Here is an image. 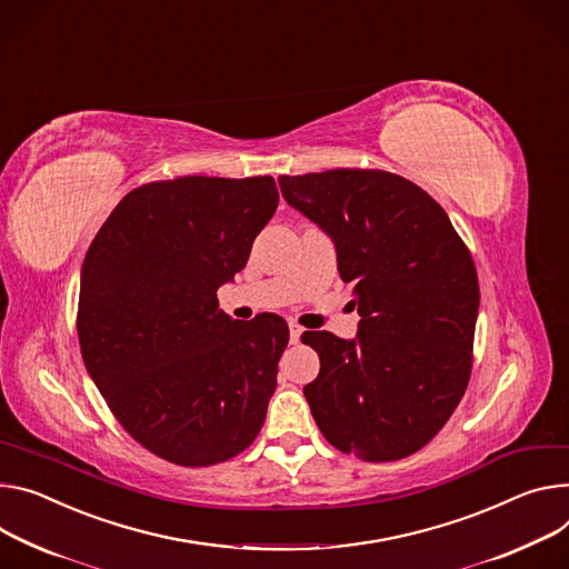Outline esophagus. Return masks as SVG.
Instances as JSON below:
<instances>
[{
	"instance_id": "34e87169",
	"label": "esophagus",
	"mask_w": 569,
	"mask_h": 569,
	"mask_svg": "<svg viewBox=\"0 0 569 569\" xmlns=\"http://www.w3.org/2000/svg\"><path fill=\"white\" fill-rule=\"evenodd\" d=\"M303 333V329L299 327V325H295V322H290V342L292 345H297L299 342V336Z\"/></svg>"
}]
</instances>
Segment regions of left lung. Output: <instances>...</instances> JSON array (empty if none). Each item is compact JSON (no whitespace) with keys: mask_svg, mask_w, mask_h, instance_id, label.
I'll list each match as a JSON object with an SVG mask.
<instances>
[{"mask_svg":"<svg viewBox=\"0 0 569 569\" xmlns=\"http://www.w3.org/2000/svg\"><path fill=\"white\" fill-rule=\"evenodd\" d=\"M290 206L336 242L358 306L356 340L303 331L320 375L303 388L322 436L368 462L422 449L472 375L479 279L442 206L386 170L279 177Z\"/></svg>","mask_w":569,"mask_h":569,"instance_id":"8db88e82","label":"left lung"}]
</instances>
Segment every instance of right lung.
<instances>
[{"label":"right lung","instance_id":"1","mask_svg":"<svg viewBox=\"0 0 569 569\" xmlns=\"http://www.w3.org/2000/svg\"><path fill=\"white\" fill-rule=\"evenodd\" d=\"M272 177H177L133 188L88 247L77 311L88 375L144 449L181 468L244 451L277 388L288 325L231 320L218 288L277 211Z\"/></svg>","mask_w":569,"mask_h":569}]
</instances>
